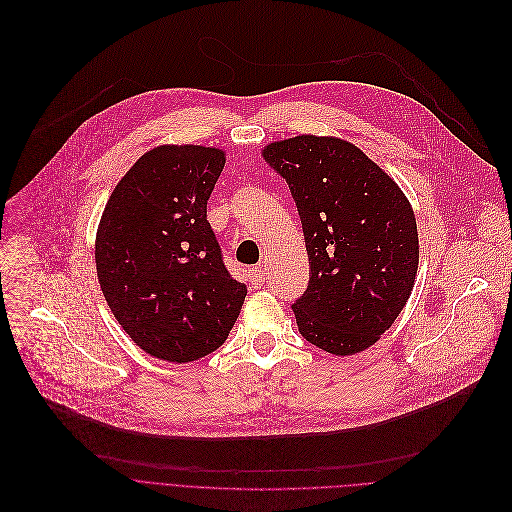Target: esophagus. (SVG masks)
Masks as SVG:
<instances>
[{
	"label": "esophagus",
	"mask_w": 512,
	"mask_h": 512,
	"mask_svg": "<svg viewBox=\"0 0 512 512\" xmlns=\"http://www.w3.org/2000/svg\"><path fill=\"white\" fill-rule=\"evenodd\" d=\"M264 278H266V272H264L262 266H254V268L250 270V282H252L254 286H260V284L264 282Z\"/></svg>",
	"instance_id": "obj_1"
}]
</instances>
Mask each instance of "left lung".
Segmentation results:
<instances>
[{
  "label": "left lung",
  "mask_w": 512,
  "mask_h": 512,
  "mask_svg": "<svg viewBox=\"0 0 512 512\" xmlns=\"http://www.w3.org/2000/svg\"><path fill=\"white\" fill-rule=\"evenodd\" d=\"M262 157L288 183L309 254V288L292 304L300 335L339 357L369 349L416 284L420 240L410 199L341 137L272 141Z\"/></svg>",
  "instance_id": "left-lung-1"
}]
</instances>
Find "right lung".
I'll list each match as a JSON object with an SVG mask.
<instances>
[{"instance_id": "right-lung-1", "label": "right lung", "mask_w": 512, "mask_h": 512, "mask_svg": "<svg viewBox=\"0 0 512 512\" xmlns=\"http://www.w3.org/2000/svg\"><path fill=\"white\" fill-rule=\"evenodd\" d=\"M226 151L159 145L137 159L100 216L94 260L111 313L155 359L189 363L214 353L246 298L206 218Z\"/></svg>"}]
</instances>
